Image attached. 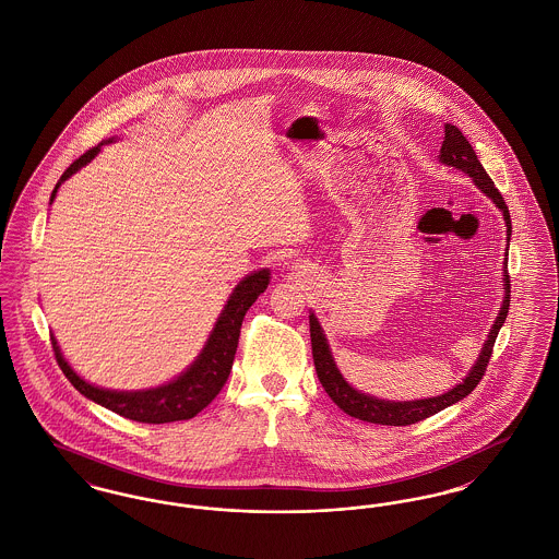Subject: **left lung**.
<instances>
[{"instance_id": "obj_1", "label": "left lung", "mask_w": 559, "mask_h": 559, "mask_svg": "<svg viewBox=\"0 0 559 559\" xmlns=\"http://www.w3.org/2000/svg\"><path fill=\"white\" fill-rule=\"evenodd\" d=\"M444 142L440 148V160L451 165L454 169H461L463 174H467L476 187L492 199V203L503 212L507 224V240L511 239V217L507 210L506 199L503 194L497 190L495 182L490 180V176L486 174V169L481 167L476 151L472 148V144L467 142V138L461 133L456 126L447 123L444 126ZM503 281H506V299L503 306L499 310V317L495 320L488 340L479 352L478 362L474 365V369L463 379V383H459L456 388H452L451 392L436 396V399L411 400V402H392V400H379L374 396H367L356 392L352 385H347L346 379L342 377V372L337 371L335 360L331 356V349L326 344V337L320 329V322L314 314H310V337H312V356H314V367L319 374L320 383L324 388V392L329 394V399L333 400L344 413L354 419L367 421V424H377V426H413L417 421H424L427 417L444 411L447 406H451L454 402L469 396L474 392V388L478 385L479 379L484 377L488 360L492 356V347L497 342V335L503 326L509 312V274L503 272Z\"/></svg>"}]
</instances>
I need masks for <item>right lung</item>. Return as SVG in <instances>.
Here are the masks:
<instances>
[{"mask_svg": "<svg viewBox=\"0 0 559 559\" xmlns=\"http://www.w3.org/2000/svg\"><path fill=\"white\" fill-rule=\"evenodd\" d=\"M100 146L103 144L85 151L80 159L73 160L67 167V171L60 176L58 185L52 190L50 203L56 197L58 187L67 178H71L75 171H80L83 165H87L90 160L94 159L100 153ZM267 283H270V270L266 267L245 276L230 295L228 304L224 306L199 358L178 379H174L160 388L142 390V392H115V390H103V388L90 385L69 367V362L62 358L60 347L52 337L58 367L85 399L94 400L96 404L105 406L108 411H112L126 419H132L138 424H171V421L192 419L224 388L230 369H233L237 346H239L242 319H245L247 310L253 306V301L266 292Z\"/></svg>", "mask_w": 559, "mask_h": 559, "instance_id": "right-lung-1", "label": "right lung"}]
</instances>
